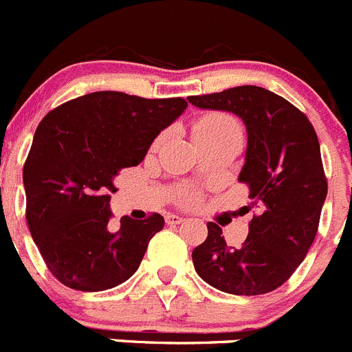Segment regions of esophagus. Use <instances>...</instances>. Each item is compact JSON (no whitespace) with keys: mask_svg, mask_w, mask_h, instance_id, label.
I'll use <instances>...</instances> for the list:
<instances>
[{"mask_svg":"<svg viewBox=\"0 0 352 352\" xmlns=\"http://www.w3.org/2000/svg\"><path fill=\"white\" fill-rule=\"evenodd\" d=\"M166 222H168V224H180V222H184V217L175 215V213H168V215H166Z\"/></svg>","mask_w":352,"mask_h":352,"instance_id":"esophagus-1","label":"esophagus"}]
</instances>
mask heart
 I'll return each mask as SVG.
<instances>
[{
  "instance_id": "b5f03b06",
  "label": "heart",
  "mask_w": 352,
  "mask_h": 352,
  "mask_svg": "<svg viewBox=\"0 0 352 352\" xmlns=\"http://www.w3.org/2000/svg\"><path fill=\"white\" fill-rule=\"evenodd\" d=\"M192 130H195L196 142H212V140L241 135V128H239L238 121L229 114L222 113L205 114L196 121Z\"/></svg>"
}]
</instances>
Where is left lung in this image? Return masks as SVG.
<instances>
[{"instance_id": "1", "label": "left lung", "mask_w": 352, "mask_h": 352, "mask_svg": "<svg viewBox=\"0 0 352 352\" xmlns=\"http://www.w3.org/2000/svg\"><path fill=\"white\" fill-rule=\"evenodd\" d=\"M187 98L199 109L232 113L245 123L248 144L238 180L250 189L246 212H257L239 248L228 246L222 229L208 222V236L192 250L196 272L226 294L276 290L309 252L327 198L316 131L304 113L261 87Z\"/></svg>"}]
</instances>
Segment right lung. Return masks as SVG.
Returning <instances> with one entry per match:
<instances>
[{
  "label": "right lung",
  "mask_w": 352,
  "mask_h": 352,
  "mask_svg": "<svg viewBox=\"0 0 352 352\" xmlns=\"http://www.w3.org/2000/svg\"><path fill=\"white\" fill-rule=\"evenodd\" d=\"M184 98H142L94 91L50 111L38 124L25 160L29 231L62 285L102 292L139 269L165 219L121 217L107 228L111 192L123 168L137 166L151 144L186 111Z\"/></svg>",
  "instance_id": "right-lung-1"
}]
</instances>
